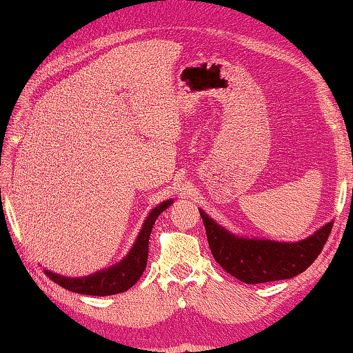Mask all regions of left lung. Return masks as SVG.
Masks as SVG:
<instances>
[{"instance_id":"1","label":"left lung","mask_w":353,"mask_h":353,"mask_svg":"<svg viewBox=\"0 0 353 353\" xmlns=\"http://www.w3.org/2000/svg\"><path fill=\"white\" fill-rule=\"evenodd\" d=\"M212 255L226 273L245 284L279 281L297 276L315 262L331 233L327 221L301 241H272L231 233L199 209Z\"/></svg>"}]
</instances>
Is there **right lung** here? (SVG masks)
<instances>
[{
    "instance_id": "obj_1",
    "label": "right lung",
    "mask_w": 353,
    "mask_h": 353,
    "mask_svg": "<svg viewBox=\"0 0 353 353\" xmlns=\"http://www.w3.org/2000/svg\"><path fill=\"white\" fill-rule=\"evenodd\" d=\"M172 204L173 199H167L149 212V215L146 216L137 236V241L133 243V248L128 250V254L120 262L114 263L112 267L99 270V272L91 273L88 276L79 278L64 276V274H57L45 268L46 274L59 286L69 289L72 292L83 294V296L104 297L128 291L141 278L144 268H146L149 236H151L152 226L156 223L157 216Z\"/></svg>"
}]
</instances>
